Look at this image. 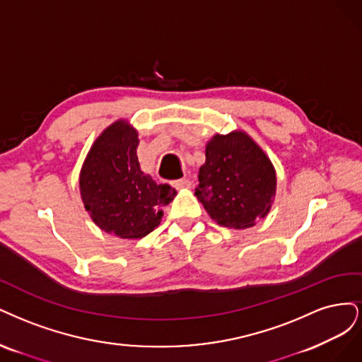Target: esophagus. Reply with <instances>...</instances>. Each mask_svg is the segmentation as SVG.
Listing matches in <instances>:
<instances>
[{"mask_svg":"<svg viewBox=\"0 0 362 362\" xmlns=\"http://www.w3.org/2000/svg\"><path fill=\"white\" fill-rule=\"evenodd\" d=\"M173 186L176 189H188L191 188V182L188 179H179V180H174Z\"/></svg>","mask_w":362,"mask_h":362,"instance_id":"1","label":"esophagus"}]
</instances>
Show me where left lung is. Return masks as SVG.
Listing matches in <instances>:
<instances>
[{"mask_svg": "<svg viewBox=\"0 0 362 362\" xmlns=\"http://www.w3.org/2000/svg\"><path fill=\"white\" fill-rule=\"evenodd\" d=\"M275 192L274 164L247 132L215 134L209 139L195 197L219 226L254 227L269 214Z\"/></svg>", "mask_w": 362, "mask_h": 362, "instance_id": "obj_1", "label": "left lung"}]
</instances>
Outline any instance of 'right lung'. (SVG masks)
I'll use <instances>...</instances> for the list:
<instances>
[{
    "label": "right lung",
    "mask_w": 362,
    "mask_h": 362,
    "mask_svg": "<svg viewBox=\"0 0 362 362\" xmlns=\"http://www.w3.org/2000/svg\"><path fill=\"white\" fill-rule=\"evenodd\" d=\"M135 127L124 119L96 138L79 173L86 211L100 230L122 239H141L153 231L176 189L158 185L139 168Z\"/></svg>",
    "instance_id": "add662e5"
}]
</instances>
